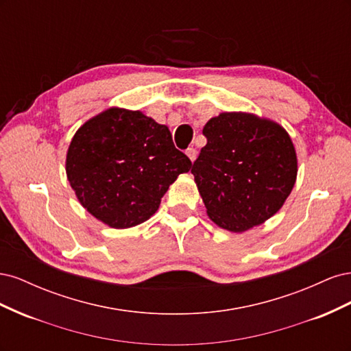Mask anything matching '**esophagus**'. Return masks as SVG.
Segmentation results:
<instances>
[{
    "mask_svg": "<svg viewBox=\"0 0 351 351\" xmlns=\"http://www.w3.org/2000/svg\"><path fill=\"white\" fill-rule=\"evenodd\" d=\"M186 155L190 158V161H195V159L197 158V151L195 149V147H189V149L186 151Z\"/></svg>",
    "mask_w": 351,
    "mask_h": 351,
    "instance_id": "34e87169",
    "label": "esophagus"
}]
</instances>
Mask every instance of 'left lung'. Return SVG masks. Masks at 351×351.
Returning a JSON list of instances; mask_svg holds the SVG:
<instances>
[{
    "label": "left lung",
    "instance_id": "1",
    "mask_svg": "<svg viewBox=\"0 0 351 351\" xmlns=\"http://www.w3.org/2000/svg\"><path fill=\"white\" fill-rule=\"evenodd\" d=\"M206 145L192 167L208 217L241 232L281 209L297 177L294 145L282 127L247 112L210 119Z\"/></svg>",
    "mask_w": 351,
    "mask_h": 351
}]
</instances>
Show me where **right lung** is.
Returning <instances> with one entry per match:
<instances>
[{"instance_id": "right-lung-1", "label": "right lung", "mask_w": 351, "mask_h": 351, "mask_svg": "<svg viewBox=\"0 0 351 351\" xmlns=\"http://www.w3.org/2000/svg\"><path fill=\"white\" fill-rule=\"evenodd\" d=\"M192 161L168 127L141 111L110 108L84 123L67 151L66 173L82 206L112 228L149 219Z\"/></svg>"}]
</instances>
